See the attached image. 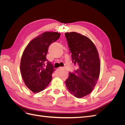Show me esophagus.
Instances as JSON below:
<instances>
[{
  "mask_svg": "<svg viewBox=\"0 0 125 125\" xmlns=\"http://www.w3.org/2000/svg\"><path fill=\"white\" fill-rule=\"evenodd\" d=\"M60 68L62 69H65V68H63V67H60Z\"/></svg>",
  "mask_w": 125,
  "mask_h": 125,
  "instance_id": "34e87169",
  "label": "esophagus"
}]
</instances>
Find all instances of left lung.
Masks as SVG:
<instances>
[{
  "label": "left lung",
  "mask_w": 125,
  "mask_h": 125,
  "mask_svg": "<svg viewBox=\"0 0 125 125\" xmlns=\"http://www.w3.org/2000/svg\"><path fill=\"white\" fill-rule=\"evenodd\" d=\"M74 65V73H69L65 81L69 92L77 98L88 95L96 84L100 73V60L95 45L85 36L77 32L65 34Z\"/></svg>",
  "instance_id": "1"
}]
</instances>
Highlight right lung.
I'll use <instances>...</instances> for the list:
<instances>
[{
	"label": "right lung",
	"mask_w": 125,
	"mask_h": 125,
	"mask_svg": "<svg viewBox=\"0 0 125 125\" xmlns=\"http://www.w3.org/2000/svg\"><path fill=\"white\" fill-rule=\"evenodd\" d=\"M60 36L57 32H45L30 42L23 52L21 73L26 86L34 93L44 90L52 80L55 69L46 55L49 46Z\"/></svg>",
	"instance_id": "obj_1"
}]
</instances>
